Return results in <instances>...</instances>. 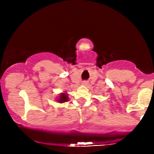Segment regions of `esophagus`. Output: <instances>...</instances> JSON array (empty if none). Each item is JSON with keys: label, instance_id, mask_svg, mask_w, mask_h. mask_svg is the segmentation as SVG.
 I'll list each match as a JSON object with an SVG mask.
<instances>
[{"label": "esophagus", "instance_id": "obj_1", "mask_svg": "<svg viewBox=\"0 0 154 154\" xmlns=\"http://www.w3.org/2000/svg\"><path fill=\"white\" fill-rule=\"evenodd\" d=\"M83 85H88V82H85V81H84V82H83Z\"/></svg>", "mask_w": 154, "mask_h": 154}]
</instances>
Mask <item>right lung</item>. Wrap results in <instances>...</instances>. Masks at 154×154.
<instances>
[{"label": "right lung", "instance_id": "1", "mask_svg": "<svg viewBox=\"0 0 154 154\" xmlns=\"http://www.w3.org/2000/svg\"><path fill=\"white\" fill-rule=\"evenodd\" d=\"M68 94L66 92H62L60 94V95L56 99V101L59 103H64L65 102L69 101V96H68Z\"/></svg>", "mask_w": 154, "mask_h": 154}]
</instances>
